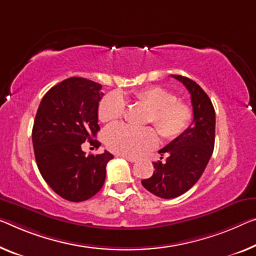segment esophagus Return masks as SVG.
<instances>
[{
    "label": "esophagus",
    "instance_id": "obj_1",
    "mask_svg": "<svg viewBox=\"0 0 256 256\" xmlns=\"http://www.w3.org/2000/svg\"><path fill=\"white\" fill-rule=\"evenodd\" d=\"M122 158L126 159V160H128V161H130V162H135V161L137 160L135 156H122Z\"/></svg>",
    "mask_w": 256,
    "mask_h": 256
}]
</instances>
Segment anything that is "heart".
<instances>
[{
    "mask_svg": "<svg viewBox=\"0 0 256 256\" xmlns=\"http://www.w3.org/2000/svg\"><path fill=\"white\" fill-rule=\"evenodd\" d=\"M130 97L150 110L148 122L153 124L161 137L172 140L188 130L194 119L191 106L178 100L168 89L151 86L134 92ZM124 95L112 92L106 95L98 106V118L102 122H114L122 116ZM104 140L110 150L124 156H138L154 146L158 142L152 128H132L126 124H113L104 132Z\"/></svg>",
    "mask_w": 256,
    "mask_h": 256,
    "instance_id": "obj_1",
    "label": "heart"
}]
</instances>
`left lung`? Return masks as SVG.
Returning a JSON list of instances; mask_svg holds the SVG:
<instances>
[{"label":"left lung","mask_w":256,"mask_h":256,"mask_svg":"<svg viewBox=\"0 0 256 256\" xmlns=\"http://www.w3.org/2000/svg\"><path fill=\"white\" fill-rule=\"evenodd\" d=\"M172 76L182 82L190 92L194 120L186 132L161 148V156L168 154L166 161L153 162V175L142 180L148 191L164 199L176 198L198 182L215 143V110L210 97L191 78Z\"/></svg>","instance_id":"obj_1"}]
</instances>
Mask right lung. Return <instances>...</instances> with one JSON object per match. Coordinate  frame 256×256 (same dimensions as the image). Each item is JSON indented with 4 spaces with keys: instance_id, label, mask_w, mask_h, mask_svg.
Wrapping results in <instances>:
<instances>
[{
    "instance_id": "right-lung-1",
    "label": "right lung",
    "mask_w": 256,
    "mask_h": 256,
    "mask_svg": "<svg viewBox=\"0 0 256 256\" xmlns=\"http://www.w3.org/2000/svg\"><path fill=\"white\" fill-rule=\"evenodd\" d=\"M102 86L84 78L62 81L43 96L35 116L32 140L35 160L42 178L58 196L80 202L95 196L105 182L106 164L113 156L89 154L82 143L100 130L98 105Z\"/></svg>"
}]
</instances>
